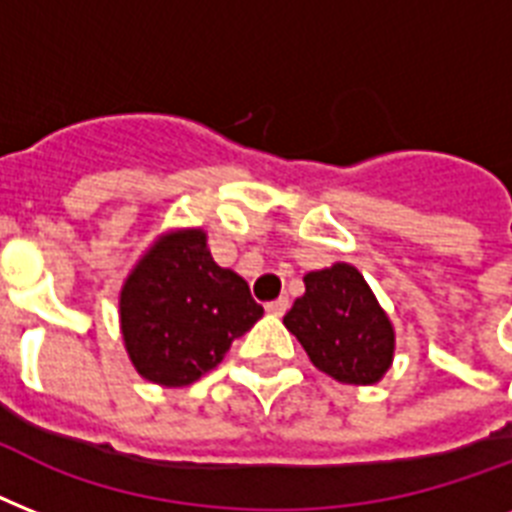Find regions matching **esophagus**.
I'll return each instance as SVG.
<instances>
[{"mask_svg":"<svg viewBox=\"0 0 512 512\" xmlns=\"http://www.w3.org/2000/svg\"><path fill=\"white\" fill-rule=\"evenodd\" d=\"M289 308V297H276V300H271V303L265 305V311L271 313V316H284Z\"/></svg>","mask_w":512,"mask_h":512,"instance_id":"34e87169","label":"esophagus"}]
</instances>
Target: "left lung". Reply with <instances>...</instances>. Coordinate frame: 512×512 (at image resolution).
I'll list each match as a JSON object with an SVG mask.
<instances>
[{"label":"left lung","instance_id":"obj_1","mask_svg":"<svg viewBox=\"0 0 512 512\" xmlns=\"http://www.w3.org/2000/svg\"><path fill=\"white\" fill-rule=\"evenodd\" d=\"M305 295L284 316L319 372L345 385H374L396 353V329L356 265L305 273Z\"/></svg>","mask_w":512,"mask_h":512}]
</instances>
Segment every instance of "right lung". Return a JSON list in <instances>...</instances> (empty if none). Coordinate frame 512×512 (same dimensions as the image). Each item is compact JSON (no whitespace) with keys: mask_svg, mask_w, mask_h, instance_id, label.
Masks as SVG:
<instances>
[{"mask_svg":"<svg viewBox=\"0 0 512 512\" xmlns=\"http://www.w3.org/2000/svg\"><path fill=\"white\" fill-rule=\"evenodd\" d=\"M260 316L247 281L212 260L204 228L162 233L119 292L127 356L162 388H185L212 372Z\"/></svg>","mask_w":512,"mask_h":512,"instance_id":"right-lung-1","label":"right lung"}]
</instances>
